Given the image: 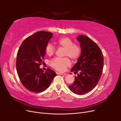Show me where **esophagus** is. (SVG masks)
Here are the masks:
<instances>
[{
  "label": "esophagus",
  "instance_id": "obj_1",
  "mask_svg": "<svg viewBox=\"0 0 121 121\" xmlns=\"http://www.w3.org/2000/svg\"><path fill=\"white\" fill-rule=\"evenodd\" d=\"M57 74L58 75H66L67 74L65 73H63V72H58L57 73Z\"/></svg>",
  "mask_w": 121,
  "mask_h": 121
}]
</instances>
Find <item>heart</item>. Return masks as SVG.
Wrapping results in <instances>:
<instances>
[{"label":"heart","instance_id":"heart-1","mask_svg":"<svg viewBox=\"0 0 121 121\" xmlns=\"http://www.w3.org/2000/svg\"><path fill=\"white\" fill-rule=\"evenodd\" d=\"M56 43L60 47L65 49L63 56L70 57L72 60L76 61L81 54V47L77 44H74L73 40L68 37H60L58 38ZM45 51L48 56H52L55 52V48L52 44L48 43L46 46ZM50 65L52 68L57 71H64L67 67L71 65V60L67 57L63 58L56 57L50 61Z\"/></svg>","mask_w":121,"mask_h":121}]
</instances>
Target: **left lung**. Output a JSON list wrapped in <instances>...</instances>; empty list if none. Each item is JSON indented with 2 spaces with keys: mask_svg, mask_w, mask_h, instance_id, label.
Here are the masks:
<instances>
[{
  "mask_svg": "<svg viewBox=\"0 0 121 121\" xmlns=\"http://www.w3.org/2000/svg\"><path fill=\"white\" fill-rule=\"evenodd\" d=\"M77 39L81 47V54L71 71L79 73L69 88L73 93L82 95L92 90L99 81L104 67V56L96 43L88 37L79 35Z\"/></svg>",
  "mask_w": 121,
  "mask_h": 121,
  "instance_id": "left-lung-1",
  "label": "left lung"
}]
</instances>
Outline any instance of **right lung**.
<instances>
[{
  "instance_id": "add662e5",
  "label": "right lung",
  "mask_w": 121,
  "mask_h": 121,
  "mask_svg": "<svg viewBox=\"0 0 121 121\" xmlns=\"http://www.w3.org/2000/svg\"><path fill=\"white\" fill-rule=\"evenodd\" d=\"M52 33L38 31L26 38L17 56L16 68L21 83L28 90L40 93L49 87L56 75L52 69L45 72L40 68L45 54V48Z\"/></svg>"
}]
</instances>
